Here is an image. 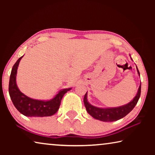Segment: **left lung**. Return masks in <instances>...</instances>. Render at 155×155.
<instances>
[{
	"instance_id": "obj_1",
	"label": "left lung",
	"mask_w": 155,
	"mask_h": 155,
	"mask_svg": "<svg viewBox=\"0 0 155 155\" xmlns=\"http://www.w3.org/2000/svg\"><path fill=\"white\" fill-rule=\"evenodd\" d=\"M137 70L139 75L140 72L137 68ZM141 94V84L139 87V90L136 96L129 103L125 104L124 106L119 107H115V108H98V107H94L88 103L87 99V93L84 96V104L86 108V110L88 114L91 115L94 118L99 120L103 122H114L126 116L128 114L132 111L133 108L137 104L140 97Z\"/></svg>"
}]
</instances>
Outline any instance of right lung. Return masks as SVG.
Returning a JSON list of instances; mask_svg holds the SVG:
<instances>
[{"instance_id": "right-lung-1", "label": "right lung", "mask_w": 155, "mask_h": 155, "mask_svg": "<svg viewBox=\"0 0 155 155\" xmlns=\"http://www.w3.org/2000/svg\"><path fill=\"white\" fill-rule=\"evenodd\" d=\"M22 56L18 59L12 68L9 83V93L12 103L18 111L28 117L51 116L58 111L61 99L64 94L71 88L60 90L51 101H44L31 98L25 96L18 88L16 85L17 69Z\"/></svg>"}]
</instances>
